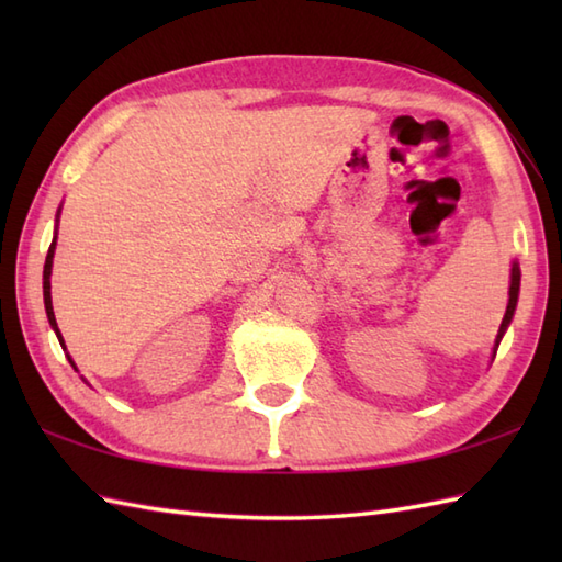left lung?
I'll return each mask as SVG.
<instances>
[{
    "label": "left lung",
    "instance_id": "obj_1",
    "mask_svg": "<svg viewBox=\"0 0 562 562\" xmlns=\"http://www.w3.org/2000/svg\"><path fill=\"white\" fill-rule=\"evenodd\" d=\"M519 280H521V274H519V266L515 262V266H512V282H509V304H507V312H505V318H503V326H499V336H497L495 345H499V338H503V333L509 326L512 316H515L517 296H519Z\"/></svg>",
    "mask_w": 562,
    "mask_h": 562
}]
</instances>
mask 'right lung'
Masks as SVG:
<instances>
[{"label": "right lung", "instance_id": "right-lung-1", "mask_svg": "<svg viewBox=\"0 0 562 562\" xmlns=\"http://www.w3.org/2000/svg\"><path fill=\"white\" fill-rule=\"evenodd\" d=\"M53 256H55V241L50 244V248H47V258H45V268H43V300H45V312H47V321H50V326L55 328L57 338H59V345L63 342V336H59L57 330V321H55V314H53V300H50V272H53ZM71 367H75V362H71Z\"/></svg>", "mask_w": 562, "mask_h": 562}]
</instances>
